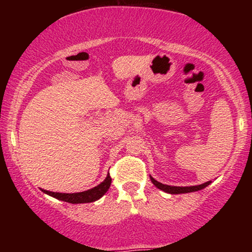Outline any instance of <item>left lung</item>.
<instances>
[{"label": "left lung", "mask_w": 252, "mask_h": 252, "mask_svg": "<svg viewBox=\"0 0 252 252\" xmlns=\"http://www.w3.org/2000/svg\"><path fill=\"white\" fill-rule=\"evenodd\" d=\"M150 180H152L153 184L155 185V187H158V189L163 190V192L169 193V194H181V193H190V192H196V190H200L205 187H207L212 181H207L205 184L201 185H195V186H169V185H164L162 182H158L155 180L152 175H150Z\"/></svg>", "instance_id": "1"}]
</instances>
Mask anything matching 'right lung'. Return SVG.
<instances>
[{
  "mask_svg": "<svg viewBox=\"0 0 252 252\" xmlns=\"http://www.w3.org/2000/svg\"><path fill=\"white\" fill-rule=\"evenodd\" d=\"M110 185H111V178L108 173L106 178L104 179L103 182H100L99 185H97L94 189L84 190V192H78V193H59V192H51V190L41 189L46 194L53 196V198L58 199V200L70 202V204H85V202H94L100 199L102 196L108 192L110 189Z\"/></svg>",
  "mask_w": 252,
  "mask_h": 252,
  "instance_id": "right-lung-1",
  "label": "right lung"
}]
</instances>
